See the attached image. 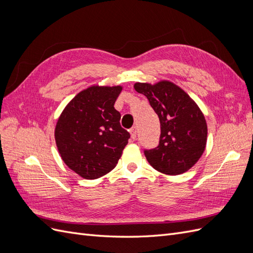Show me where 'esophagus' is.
Listing matches in <instances>:
<instances>
[{
    "label": "esophagus",
    "instance_id": "1",
    "mask_svg": "<svg viewBox=\"0 0 253 253\" xmlns=\"http://www.w3.org/2000/svg\"><path fill=\"white\" fill-rule=\"evenodd\" d=\"M136 135H137V127L133 126L131 128V136H132L133 139H136Z\"/></svg>",
    "mask_w": 253,
    "mask_h": 253
}]
</instances>
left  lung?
<instances>
[{
	"mask_svg": "<svg viewBox=\"0 0 253 253\" xmlns=\"http://www.w3.org/2000/svg\"><path fill=\"white\" fill-rule=\"evenodd\" d=\"M158 115L159 144L144 150L149 164L160 173L178 175L191 169L206 148L208 128L204 114L191 97L170 81L134 84Z\"/></svg>",
	"mask_w": 253,
	"mask_h": 253,
	"instance_id": "8db88e82",
	"label": "left lung"
}]
</instances>
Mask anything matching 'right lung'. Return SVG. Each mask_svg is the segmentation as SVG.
<instances>
[{"label":"right lung","instance_id":"1","mask_svg":"<svg viewBox=\"0 0 253 253\" xmlns=\"http://www.w3.org/2000/svg\"><path fill=\"white\" fill-rule=\"evenodd\" d=\"M122 86L93 85L68 103L57 121L55 139L65 165L85 179L116 167L129 133L120 126L114 104Z\"/></svg>","mask_w":253,"mask_h":253}]
</instances>
